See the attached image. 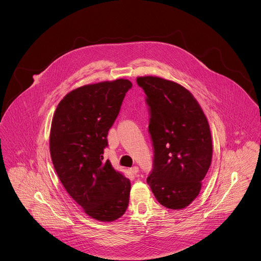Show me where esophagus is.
I'll return each mask as SVG.
<instances>
[{
	"instance_id": "esophagus-1",
	"label": "esophagus",
	"mask_w": 261,
	"mask_h": 261,
	"mask_svg": "<svg viewBox=\"0 0 261 261\" xmlns=\"http://www.w3.org/2000/svg\"><path fill=\"white\" fill-rule=\"evenodd\" d=\"M138 170H139L138 166H133V167L130 169V171H131L132 173H134V174H136V173L138 172Z\"/></svg>"
}]
</instances>
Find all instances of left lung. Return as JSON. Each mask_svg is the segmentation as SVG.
Masks as SVG:
<instances>
[{"mask_svg":"<svg viewBox=\"0 0 261 261\" xmlns=\"http://www.w3.org/2000/svg\"><path fill=\"white\" fill-rule=\"evenodd\" d=\"M150 109L148 132L154 146L146 182L165 207L180 210L199 194L212 162V135L205 115L182 86L157 76L136 80Z\"/></svg>","mask_w":261,"mask_h":261,"instance_id":"obj_1","label":"left lung"}]
</instances>
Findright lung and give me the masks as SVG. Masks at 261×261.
<instances>
[{"label":"right lung","instance_id":"add662e5","mask_svg":"<svg viewBox=\"0 0 261 261\" xmlns=\"http://www.w3.org/2000/svg\"><path fill=\"white\" fill-rule=\"evenodd\" d=\"M131 88L124 79L77 88L61 100L51 122L49 151L61 182L87 215L102 222L122 217L129 203V178L103 154Z\"/></svg>","mask_w":261,"mask_h":261}]
</instances>
